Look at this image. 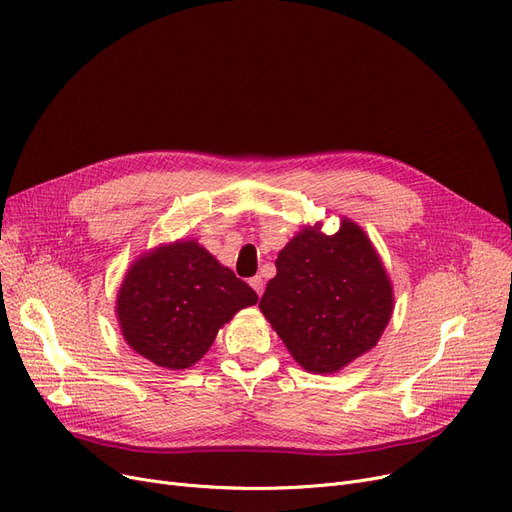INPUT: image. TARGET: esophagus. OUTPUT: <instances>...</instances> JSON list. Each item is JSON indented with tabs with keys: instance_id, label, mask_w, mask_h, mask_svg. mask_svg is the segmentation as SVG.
Masks as SVG:
<instances>
[{
	"instance_id": "obj_1",
	"label": "esophagus",
	"mask_w": 512,
	"mask_h": 512,
	"mask_svg": "<svg viewBox=\"0 0 512 512\" xmlns=\"http://www.w3.org/2000/svg\"><path fill=\"white\" fill-rule=\"evenodd\" d=\"M249 284H251V288L259 294V297H261V294H263V288H265V282H263V278L261 276H255V278H251L249 280Z\"/></svg>"
}]
</instances>
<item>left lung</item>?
I'll return each mask as SVG.
<instances>
[{"label": "left lung", "mask_w": 512, "mask_h": 512, "mask_svg": "<svg viewBox=\"0 0 512 512\" xmlns=\"http://www.w3.org/2000/svg\"><path fill=\"white\" fill-rule=\"evenodd\" d=\"M259 309L305 371L338 373L378 344L394 311L386 267L365 230L303 226L278 253Z\"/></svg>", "instance_id": "left-lung-1"}]
</instances>
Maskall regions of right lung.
Wrapping results in <instances>:
<instances>
[{
	"mask_svg": "<svg viewBox=\"0 0 512 512\" xmlns=\"http://www.w3.org/2000/svg\"><path fill=\"white\" fill-rule=\"evenodd\" d=\"M257 292L222 265L197 240L159 245L130 263L116 297V317L126 344L170 371L193 367L220 328Z\"/></svg>",
	"mask_w": 512,
	"mask_h": 512,
	"instance_id": "add662e5",
	"label": "right lung"
}]
</instances>
